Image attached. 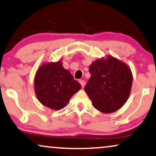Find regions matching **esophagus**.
<instances>
[{
	"label": "esophagus",
	"mask_w": 156,
	"mask_h": 156,
	"mask_svg": "<svg viewBox=\"0 0 156 156\" xmlns=\"http://www.w3.org/2000/svg\"><path fill=\"white\" fill-rule=\"evenodd\" d=\"M80 83L81 84V86H82V88H84V86H85V84H86V82H85V81L84 80H80Z\"/></svg>",
	"instance_id": "1"
}]
</instances>
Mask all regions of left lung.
<instances>
[{
	"mask_svg": "<svg viewBox=\"0 0 156 156\" xmlns=\"http://www.w3.org/2000/svg\"><path fill=\"white\" fill-rule=\"evenodd\" d=\"M84 90L94 107L106 114L119 110L129 99L133 75L126 64L110 55L93 62Z\"/></svg>",
	"mask_w": 156,
	"mask_h": 156,
	"instance_id": "8db88e82",
	"label": "left lung"
}]
</instances>
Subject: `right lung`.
I'll return each instance as SVG.
<instances>
[{
  "label": "right lung",
  "instance_id": "right-lung-1",
  "mask_svg": "<svg viewBox=\"0 0 156 156\" xmlns=\"http://www.w3.org/2000/svg\"><path fill=\"white\" fill-rule=\"evenodd\" d=\"M36 97L42 104L53 110H60L67 105L81 84L62 66L61 60L43 63L34 79Z\"/></svg>",
  "mask_w": 156,
  "mask_h": 156
}]
</instances>
